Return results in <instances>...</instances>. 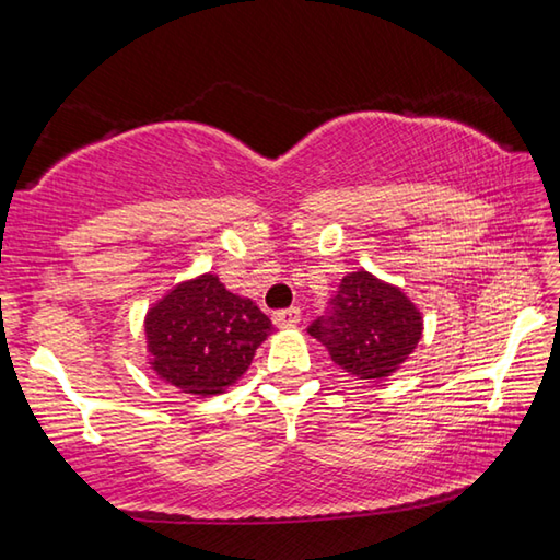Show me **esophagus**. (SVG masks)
I'll return each mask as SVG.
<instances>
[{"label": "esophagus", "mask_w": 560, "mask_h": 560, "mask_svg": "<svg viewBox=\"0 0 560 560\" xmlns=\"http://www.w3.org/2000/svg\"><path fill=\"white\" fill-rule=\"evenodd\" d=\"M271 318H273V326H279V328H291V326H296L299 320H301V311H299L296 306H291V308L277 311V314H273Z\"/></svg>", "instance_id": "1"}]
</instances>
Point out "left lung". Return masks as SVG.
Masks as SVG:
<instances>
[{
	"mask_svg": "<svg viewBox=\"0 0 560 560\" xmlns=\"http://www.w3.org/2000/svg\"><path fill=\"white\" fill-rule=\"evenodd\" d=\"M308 334L328 348V355L358 381H383L412 353L422 336V316L400 289L368 271L343 277L324 316Z\"/></svg>",
	"mask_w": 560,
	"mask_h": 560,
	"instance_id": "1",
	"label": "left lung"
}]
</instances>
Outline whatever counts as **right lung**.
Returning <instances> with one entry per match:
<instances>
[{
    "label": "right lung",
    "instance_id": "add662e5",
    "mask_svg": "<svg viewBox=\"0 0 560 560\" xmlns=\"http://www.w3.org/2000/svg\"><path fill=\"white\" fill-rule=\"evenodd\" d=\"M271 320L254 301L234 296L205 273L185 281L148 311L145 336L153 371L189 395H220L240 381Z\"/></svg>",
    "mask_w": 560,
    "mask_h": 560
}]
</instances>
